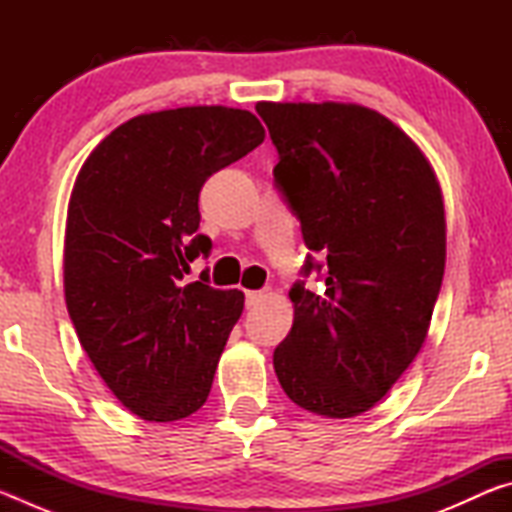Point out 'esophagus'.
Instances as JSON below:
<instances>
[{
  "instance_id": "esophagus-1",
  "label": "esophagus",
  "mask_w": 512,
  "mask_h": 512,
  "mask_svg": "<svg viewBox=\"0 0 512 512\" xmlns=\"http://www.w3.org/2000/svg\"><path fill=\"white\" fill-rule=\"evenodd\" d=\"M266 300V293L264 291H246V305L248 307H257L259 302Z\"/></svg>"
}]
</instances>
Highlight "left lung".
<instances>
[{"label": "left lung", "instance_id": "left-lung-1", "mask_svg": "<svg viewBox=\"0 0 512 512\" xmlns=\"http://www.w3.org/2000/svg\"><path fill=\"white\" fill-rule=\"evenodd\" d=\"M255 110L280 155L273 176L325 257V289L293 284V327L273 352L291 402L323 418L370 411L427 341L445 273V205L420 146L359 103ZM320 264L307 259L305 275Z\"/></svg>", "mask_w": 512, "mask_h": 512}]
</instances>
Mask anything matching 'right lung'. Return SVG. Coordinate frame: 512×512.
<instances>
[{
  "label": "right lung",
  "mask_w": 512,
  "mask_h": 512,
  "mask_svg": "<svg viewBox=\"0 0 512 512\" xmlns=\"http://www.w3.org/2000/svg\"><path fill=\"white\" fill-rule=\"evenodd\" d=\"M248 110L187 106L137 115L103 137L69 196L63 282L69 318L92 366L128 411L183 420L210 395L244 293L189 264L205 180L264 142Z\"/></svg>",
  "instance_id": "add662e5"
}]
</instances>
